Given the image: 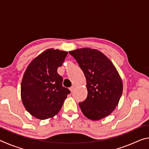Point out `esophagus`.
Segmentation results:
<instances>
[{
	"label": "esophagus",
	"mask_w": 149,
	"mask_h": 149,
	"mask_svg": "<svg viewBox=\"0 0 149 149\" xmlns=\"http://www.w3.org/2000/svg\"><path fill=\"white\" fill-rule=\"evenodd\" d=\"M74 89H75L74 86H72L71 87H70V91H71V92H72L74 90Z\"/></svg>",
	"instance_id": "34e87169"
}]
</instances>
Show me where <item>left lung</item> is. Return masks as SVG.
<instances>
[{
  "mask_svg": "<svg viewBox=\"0 0 149 149\" xmlns=\"http://www.w3.org/2000/svg\"><path fill=\"white\" fill-rule=\"evenodd\" d=\"M69 53L86 77L87 99L79 102L83 114L92 120L107 117L117 107L122 95V81L117 70L98 50L84 48Z\"/></svg>",
  "mask_w": 149,
  "mask_h": 149,
  "instance_id": "left-lung-1",
  "label": "left lung"
}]
</instances>
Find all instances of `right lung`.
<instances>
[{"label":"right lung","mask_w":149,"mask_h":149,"mask_svg":"<svg viewBox=\"0 0 149 149\" xmlns=\"http://www.w3.org/2000/svg\"><path fill=\"white\" fill-rule=\"evenodd\" d=\"M67 52L47 49L27 66L21 84V97L26 109L40 120L52 118L59 112L70 91L62 86L57 73Z\"/></svg>","instance_id":"add662e5"}]
</instances>
